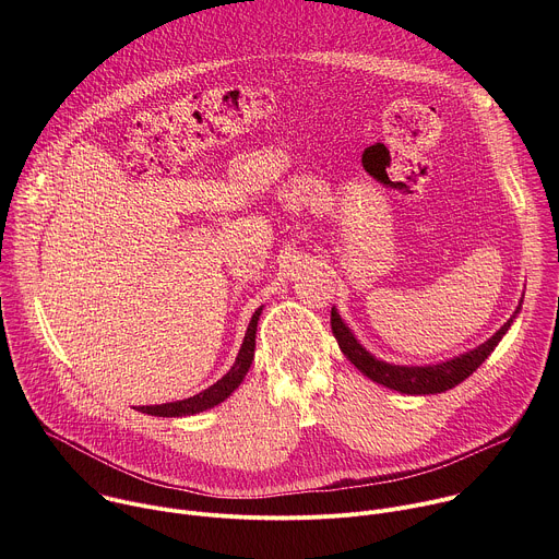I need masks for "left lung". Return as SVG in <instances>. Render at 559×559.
<instances>
[{
	"label": "left lung",
	"mask_w": 559,
	"mask_h": 559,
	"mask_svg": "<svg viewBox=\"0 0 559 559\" xmlns=\"http://www.w3.org/2000/svg\"><path fill=\"white\" fill-rule=\"evenodd\" d=\"M520 309H522V300L515 307L509 321L483 345H477V347H473L460 356H453L449 360H440V362H431V365H395V362L376 358L371 352H367L360 345V341L349 330V325L343 321L336 307H332V332L338 341L341 352L347 356V360H352L354 367L358 371H362V376H367L369 380H373L386 389L407 393V395H429V393H442V391L453 389L455 384H460L464 378H468L477 367H480L491 356V352L498 347V343L504 338V334L511 330Z\"/></svg>",
	"instance_id": "obj_1"
}]
</instances>
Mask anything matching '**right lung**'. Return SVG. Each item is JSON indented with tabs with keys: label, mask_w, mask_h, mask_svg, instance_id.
Instances as JSON below:
<instances>
[{
	"label": "right lung",
	"mask_w": 559,
	"mask_h": 559,
	"mask_svg": "<svg viewBox=\"0 0 559 559\" xmlns=\"http://www.w3.org/2000/svg\"><path fill=\"white\" fill-rule=\"evenodd\" d=\"M263 313V305L252 313V321L248 325L246 338L241 349H238V356L231 365V369L216 380L212 386L199 391L197 395L186 397V401H177V403H166V405H150V407H139L136 412L147 414V416H156V418H183V416H194L201 412H207L216 405H221L223 401L238 389V384L243 382L246 373L250 371V365L254 360V347H257V325H259V318Z\"/></svg>",
	"instance_id": "1"
}]
</instances>
